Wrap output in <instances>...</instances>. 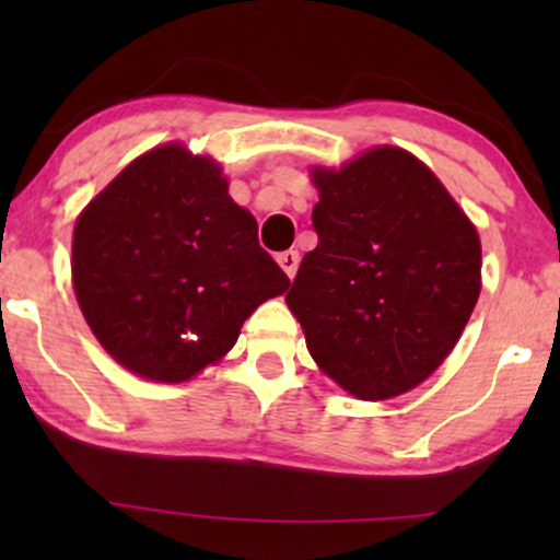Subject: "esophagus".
<instances>
[{"instance_id": "1", "label": "esophagus", "mask_w": 560, "mask_h": 560, "mask_svg": "<svg viewBox=\"0 0 560 560\" xmlns=\"http://www.w3.org/2000/svg\"><path fill=\"white\" fill-rule=\"evenodd\" d=\"M298 262H301V255H298V249H285V252H280V255H278V265L282 267V270H285L290 280L295 278Z\"/></svg>"}]
</instances>
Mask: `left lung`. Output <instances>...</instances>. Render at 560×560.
<instances>
[{
	"label": "left lung",
	"mask_w": 560,
	"mask_h": 560,
	"mask_svg": "<svg viewBox=\"0 0 560 560\" xmlns=\"http://www.w3.org/2000/svg\"><path fill=\"white\" fill-rule=\"evenodd\" d=\"M313 229L288 308L316 364L359 400L418 387L456 347L481 290L477 229L400 148L316 167Z\"/></svg>",
	"instance_id": "obj_1"
}]
</instances>
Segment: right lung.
Here are the masks:
<instances>
[{
	"instance_id": "right-lung-1",
	"label": "right lung",
	"mask_w": 560,
	"mask_h": 560,
	"mask_svg": "<svg viewBox=\"0 0 560 560\" xmlns=\"http://www.w3.org/2000/svg\"><path fill=\"white\" fill-rule=\"evenodd\" d=\"M71 270L98 343L155 382L219 362L252 311L290 285L221 167L180 144L132 160L81 211Z\"/></svg>"
}]
</instances>
